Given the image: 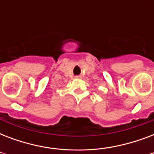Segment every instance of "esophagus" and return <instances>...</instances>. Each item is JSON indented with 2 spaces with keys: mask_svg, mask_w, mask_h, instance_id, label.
I'll use <instances>...</instances> for the list:
<instances>
[{
  "mask_svg": "<svg viewBox=\"0 0 154 154\" xmlns=\"http://www.w3.org/2000/svg\"><path fill=\"white\" fill-rule=\"evenodd\" d=\"M75 78H76V79H79V78H81V76H76Z\"/></svg>",
  "mask_w": 154,
  "mask_h": 154,
  "instance_id": "obj_1",
  "label": "esophagus"
}]
</instances>
